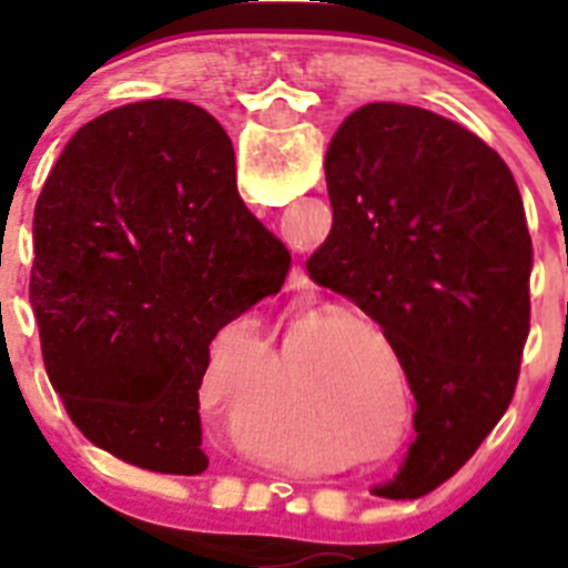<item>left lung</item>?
Segmentation results:
<instances>
[{"label": "left lung", "instance_id": "8db88e82", "mask_svg": "<svg viewBox=\"0 0 568 568\" xmlns=\"http://www.w3.org/2000/svg\"><path fill=\"white\" fill-rule=\"evenodd\" d=\"M333 230L315 284L358 304L404 366L415 444L381 498L453 478L504 418L529 335L531 239L509 168L433 110L373 102L324 159Z\"/></svg>", "mask_w": 568, "mask_h": 568}]
</instances>
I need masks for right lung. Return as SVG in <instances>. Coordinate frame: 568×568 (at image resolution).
I'll return each instance as SVG.
<instances>
[{
	"label": "right lung",
	"mask_w": 568,
	"mask_h": 568,
	"mask_svg": "<svg viewBox=\"0 0 568 568\" xmlns=\"http://www.w3.org/2000/svg\"><path fill=\"white\" fill-rule=\"evenodd\" d=\"M33 250L30 304L70 420L124 464L202 475L210 344L290 270L241 202L222 124L148 99L79 128L39 193Z\"/></svg>",
	"instance_id": "1"
}]
</instances>
